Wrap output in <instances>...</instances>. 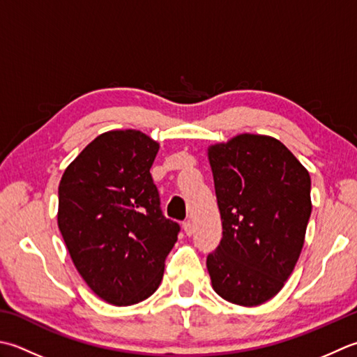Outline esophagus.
Here are the masks:
<instances>
[{
    "instance_id": "1",
    "label": "esophagus",
    "mask_w": 357,
    "mask_h": 357,
    "mask_svg": "<svg viewBox=\"0 0 357 357\" xmlns=\"http://www.w3.org/2000/svg\"><path fill=\"white\" fill-rule=\"evenodd\" d=\"M183 229H184L185 235L190 236V235L193 234V225H192V221H184V222H183Z\"/></svg>"
}]
</instances>
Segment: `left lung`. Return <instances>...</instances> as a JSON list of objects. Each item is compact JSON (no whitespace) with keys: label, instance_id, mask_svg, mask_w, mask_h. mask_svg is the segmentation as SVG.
<instances>
[{"label":"left lung","instance_id":"left-lung-1","mask_svg":"<svg viewBox=\"0 0 357 357\" xmlns=\"http://www.w3.org/2000/svg\"><path fill=\"white\" fill-rule=\"evenodd\" d=\"M222 238L207 257L213 291L240 306L282 291L302 252L311 215V178L278 141L243 132L207 146Z\"/></svg>","mask_w":357,"mask_h":357}]
</instances>
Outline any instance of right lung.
Listing matches in <instances>:
<instances>
[{"mask_svg":"<svg viewBox=\"0 0 357 357\" xmlns=\"http://www.w3.org/2000/svg\"><path fill=\"white\" fill-rule=\"evenodd\" d=\"M159 144L139 130L102 132L66 167L57 225L80 277L114 306L159 288L179 225L159 208L150 169Z\"/></svg>","mask_w":357,"mask_h":357,"instance_id":"right-lung-1","label":"right lung"}]
</instances>
